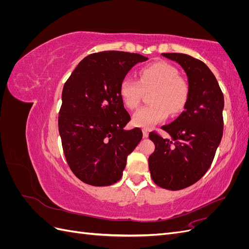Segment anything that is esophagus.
Masks as SVG:
<instances>
[{
	"label": "esophagus",
	"instance_id": "34e87169",
	"mask_svg": "<svg viewBox=\"0 0 249 249\" xmlns=\"http://www.w3.org/2000/svg\"><path fill=\"white\" fill-rule=\"evenodd\" d=\"M142 133H143V137H144V138H147V137H148V134H149L148 130H143Z\"/></svg>",
	"mask_w": 249,
	"mask_h": 249
}]
</instances>
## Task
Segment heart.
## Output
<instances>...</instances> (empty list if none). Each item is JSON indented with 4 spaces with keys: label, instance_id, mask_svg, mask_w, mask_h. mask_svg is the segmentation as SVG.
<instances>
[{
    "label": "heart",
    "instance_id": "1",
    "mask_svg": "<svg viewBox=\"0 0 249 249\" xmlns=\"http://www.w3.org/2000/svg\"><path fill=\"white\" fill-rule=\"evenodd\" d=\"M153 90L149 94L148 106L134 113L133 124L150 129L164 122L170 114H178L183 110L189 96V84L178 77V71L166 62H156L139 71V81L125 77L119 86V94L126 108L136 109L143 91Z\"/></svg>",
    "mask_w": 249,
    "mask_h": 249
}]
</instances>
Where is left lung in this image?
<instances>
[{
	"mask_svg": "<svg viewBox=\"0 0 249 249\" xmlns=\"http://www.w3.org/2000/svg\"><path fill=\"white\" fill-rule=\"evenodd\" d=\"M185 71L189 96L184 111L163 125L171 139L149 133L155 152L148 158L152 178L168 190H180L196 183L208 171L223 134V93L209 67L198 59L179 53H163Z\"/></svg>",
	"mask_w": 249,
	"mask_h": 249,
	"instance_id": "8db88e82",
	"label": "left lung"
}]
</instances>
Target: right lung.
Here are the masks:
<instances>
[{"label":"right lung","instance_id":"1","mask_svg":"<svg viewBox=\"0 0 249 249\" xmlns=\"http://www.w3.org/2000/svg\"><path fill=\"white\" fill-rule=\"evenodd\" d=\"M148 58L105 51L85 57L65 82L58 125L65 159L82 182L110 186L122 178L126 158L142 139L119 94L132 67Z\"/></svg>","mask_w":249,"mask_h":249}]
</instances>
